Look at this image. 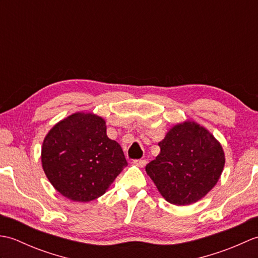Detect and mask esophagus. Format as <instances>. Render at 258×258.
Segmentation results:
<instances>
[{"label":"esophagus","mask_w":258,"mask_h":258,"mask_svg":"<svg viewBox=\"0 0 258 258\" xmlns=\"http://www.w3.org/2000/svg\"><path fill=\"white\" fill-rule=\"evenodd\" d=\"M146 161L145 160H135L134 161V164L136 166H139V167H144L145 165H146Z\"/></svg>","instance_id":"obj_1"}]
</instances>
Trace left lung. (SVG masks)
<instances>
[{
  "instance_id": "left-lung-1",
  "label": "left lung",
  "mask_w": 258,
  "mask_h": 258,
  "mask_svg": "<svg viewBox=\"0 0 258 258\" xmlns=\"http://www.w3.org/2000/svg\"><path fill=\"white\" fill-rule=\"evenodd\" d=\"M160 154L145 167L161 195L171 204L190 205L202 200L220 179L225 165L223 147L194 120L169 128Z\"/></svg>"
}]
</instances>
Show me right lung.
Segmentation results:
<instances>
[{
  "label": "right lung",
  "instance_id": "right-lung-1",
  "mask_svg": "<svg viewBox=\"0 0 258 258\" xmlns=\"http://www.w3.org/2000/svg\"><path fill=\"white\" fill-rule=\"evenodd\" d=\"M42 167L59 194L86 203L102 196L127 165L122 147L106 135V122L94 113L76 112L48 131Z\"/></svg>",
  "mask_w": 258,
  "mask_h": 258
}]
</instances>
